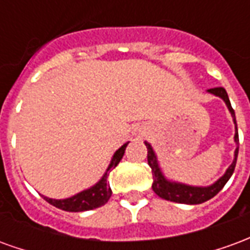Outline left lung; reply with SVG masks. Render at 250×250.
<instances>
[{"label":"left lung","mask_w":250,"mask_h":250,"mask_svg":"<svg viewBox=\"0 0 250 250\" xmlns=\"http://www.w3.org/2000/svg\"><path fill=\"white\" fill-rule=\"evenodd\" d=\"M208 92L213 93L215 96L221 98L225 102L226 107L229 108L236 125V134H234V142L237 143V148L234 151V161L231 162L229 168L226 170V173L221 177L217 182H214L210 186L206 188H199V186H190V185L185 184H178V182H170L167 179L165 178V175L159 168L158 165V159L155 152L152 150V147L150 143L145 142V145L147 147V161H148V166L151 167L152 171V190L154 193L157 194L158 197H161L163 199H167L171 202H177V204H188V205H198L202 204L205 201H209L210 198H213L215 194H218L222 190V188L225 186V184L229 181L231 177V174L234 171L237 162V155H238V130H237V122H236V115H234V109L231 108L230 100L228 98V93H226L225 88L217 87V88H210L208 89Z\"/></svg>","instance_id":"obj_1"}]
</instances>
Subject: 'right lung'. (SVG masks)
Segmentation results:
<instances>
[{
    "label": "right lung",
    "mask_w": 250,
    "mask_h": 250,
    "mask_svg": "<svg viewBox=\"0 0 250 250\" xmlns=\"http://www.w3.org/2000/svg\"><path fill=\"white\" fill-rule=\"evenodd\" d=\"M127 145H128V142L120 147L119 150H116L114 157L111 159V163H109L107 171L104 173V175L98 184L93 185L92 188H87V190H84L82 193H77L76 195L65 199H52L42 195L44 199H45L46 202L53 205V206H56V208L62 210H65V211H85V210L96 209V208H100L104 204H107L111 194H112V190L109 188V185L107 184L108 174L112 168L118 166L120 159L123 158Z\"/></svg>",
    "instance_id": "add662e5"
}]
</instances>
